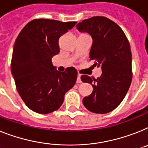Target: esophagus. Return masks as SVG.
I'll return each mask as SVG.
<instances>
[{
	"mask_svg": "<svg viewBox=\"0 0 148 148\" xmlns=\"http://www.w3.org/2000/svg\"><path fill=\"white\" fill-rule=\"evenodd\" d=\"M81 79H80V74H78L77 78V84H80L81 83Z\"/></svg>",
	"mask_w": 148,
	"mask_h": 148,
	"instance_id": "1",
	"label": "esophagus"
}]
</instances>
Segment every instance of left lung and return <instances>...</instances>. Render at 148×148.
I'll return each instance as SVG.
<instances>
[{"label": "left lung", "instance_id": "1", "mask_svg": "<svg viewBox=\"0 0 148 148\" xmlns=\"http://www.w3.org/2000/svg\"><path fill=\"white\" fill-rule=\"evenodd\" d=\"M80 32L92 38L90 60L101 66L102 74L97 79L82 75L81 80L92 84L91 95L84 97L86 108L95 114H106L123 100L132 78V53L126 34L118 25L104 16L84 19L77 25Z\"/></svg>", "mask_w": 148, "mask_h": 148}]
</instances>
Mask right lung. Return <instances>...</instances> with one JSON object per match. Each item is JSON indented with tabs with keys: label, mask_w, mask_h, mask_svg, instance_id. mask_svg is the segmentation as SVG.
Masks as SVG:
<instances>
[{
	"label": "right lung",
	"mask_w": 148,
	"mask_h": 148,
	"mask_svg": "<svg viewBox=\"0 0 148 148\" xmlns=\"http://www.w3.org/2000/svg\"><path fill=\"white\" fill-rule=\"evenodd\" d=\"M76 23L36 18L22 28L15 41L11 72L18 94L34 112L58 110L65 93L76 83L74 67L60 72L52 63V58L59 53V38Z\"/></svg>",
	"instance_id": "1"
}]
</instances>
